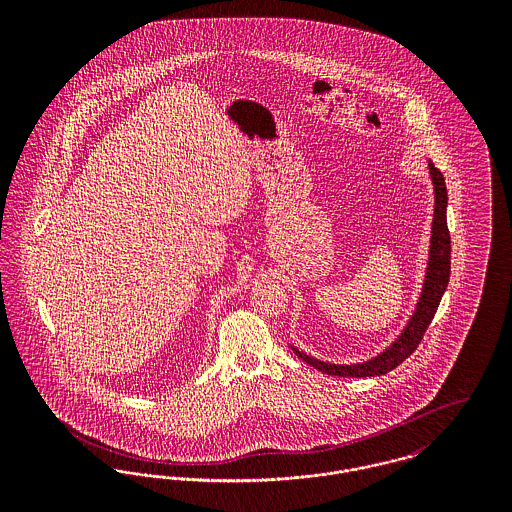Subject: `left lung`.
<instances>
[{"mask_svg":"<svg viewBox=\"0 0 512 512\" xmlns=\"http://www.w3.org/2000/svg\"><path fill=\"white\" fill-rule=\"evenodd\" d=\"M430 177L434 183V220H432V238H430V252H428V268L424 276V286L422 293L418 297L416 309L406 323L404 331L398 335V339L384 349L380 355L368 359L365 363H355V365H333L319 361L315 357L305 355L303 351L292 347L293 353L305 361L307 365L315 366L317 370L331 374V376H380L390 372L392 368L404 363L420 345L428 325L432 323L436 311H438L441 295L447 290L449 282V272H451V240H449V230H447V189H445V179L441 175L438 167L434 163H428Z\"/></svg>","mask_w":512,"mask_h":512,"instance_id":"obj_1","label":"left lung"}]
</instances>
